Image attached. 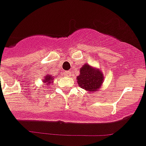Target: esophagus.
Listing matches in <instances>:
<instances>
[{"label": "esophagus", "mask_w": 146, "mask_h": 146, "mask_svg": "<svg viewBox=\"0 0 146 146\" xmlns=\"http://www.w3.org/2000/svg\"><path fill=\"white\" fill-rule=\"evenodd\" d=\"M65 75H66V77H70V76L72 75V72H71L70 71H66V72H65Z\"/></svg>", "instance_id": "34e87169"}]
</instances>
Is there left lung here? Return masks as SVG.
Segmentation results:
<instances>
[{
  "instance_id": "obj_1",
  "label": "left lung",
  "mask_w": 146,
  "mask_h": 146,
  "mask_svg": "<svg viewBox=\"0 0 146 146\" xmlns=\"http://www.w3.org/2000/svg\"><path fill=\"white\" fill-rule=\"evenodd\" d=\"M80 74L77 80L79 86L88 92L98 91L104 81L102 72L85 64L80 68Z\"/></svg>"
}]
</instances>
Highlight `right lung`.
I'll return each instance as SVG.
<instances>
[{"mask_svg":"<svg viewBox=\"0 0 146 146\" xmlns=\"http://www.w3.org/2000/svg\"><path fill=\"white\" fill-rule=\"evenodd\" d=\"M53 77H51V75L47 74V75L44 77V79H43V82H44L45 84H46L47 85H50L51 83L53 82Z\"/></svg>","mask_w":146,"mask_h":146,"instance_id":"right-lung-1","label":"right lung"}]
</instances>
